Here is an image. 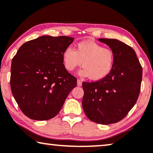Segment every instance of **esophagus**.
<instances>
[{"label": "esophagus", "mask_w": 153, "mask_h": 153, "mask_svg": "<svg viewBox=\"0 0 153 153\" xmlns=\"http://www.w3.org/2000/svg\"><path fill=\"white\" fill-rule=\"evenodd\" d=\"M77 85H78V86H81V85H82V82H81V81L79 80V79L77 80Z\"/></svg>", "instance_id": "obj_1"}]
</instances>
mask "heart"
Segmentation results:
<instances>
[{"mask_svg": "<svg viewBox=\"0 0 153 153\" xmlns=\"http://www.w3.org/2000/svg\"><path fill=\"white\" fill-rule=\"evenodd\" d=\"M114 60L111 49L91 40L77 43L75 50L67 47L62 53V62L67 70L72 72L82 64L83 68L79 74L94 81L101 80L110 74Z\"/></svg>", "mask_w": 153, "mask_h": 153, "instance_id": "obj_1", "label": "heart"}]
</instances>
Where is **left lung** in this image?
I'll return each mask as SVG.
<instances>
[{
    "label": "left lung",
    "mask_w": 153,
    "mask_h": 153,
    "mask_svg": "<svg viewBox=\"0 0 153 153\" xmlns=\"http://www.w3.org/2000/svg\"><path fill=\"white\" fill-rule=\"evenodd\" d=\"M114 53V67L105 78L83 82L82 106L90 120L108 125L123 120L137 102L142 80V67L129 45L116 39L100 38Z\"/></svg>",
    "instance_id": "8db88e82"
}]
</instances>
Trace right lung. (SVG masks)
Masks as SVG:
<instances>
[{
	"label": "right lung",
	"mask_w": 153,
	"mask_h": 153,
	"mask_svg": "<svg viewBox=\"0 0 153 153\" xmlns=\"http://www.w3.org/2000/svg\"><path fill=\"white\" fill-rule=\"evenodd\" d=\"M74 38L39 37L25 42L12 60L10 86L19 107L29 118L47 120L57 115L76 86L62 62Z\"/></svg>",
	"instance_id": "obj_1"
}]
</instances>
